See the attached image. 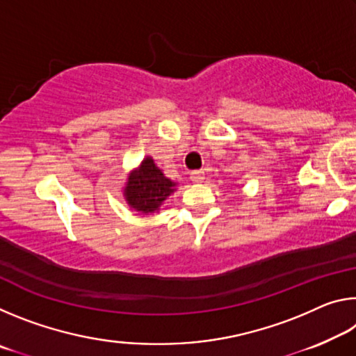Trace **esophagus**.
<instances>
[{"instance_id": "esophagus-1", "label": "esophagus", "mask_w": 356, "mask_h": 356, "mask_svg": "<svg viewBox=\"0 0 356 356\" xmlns=\"http://www.w3.org/2000/svg\"><path fill=\"white\" fill-rule=\"evenodd\" d=\"M190 179H191L195 184L202 182V180H204V171H193V172L190 174Z\"/></svg>"}]
</instances>
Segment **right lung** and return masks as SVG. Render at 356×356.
Returning <instances> with one entry per match:
<instances>
[{
	"instance_id": "1",
	"label": "right lung",
	"mask_w": 356,
	"mask_h": 356,
	"mask_svg": "<svg viewBox=\"0 0 356 356\" xmlns=\"http://www.w3.org/2000/svg\"><path fill=\"white\" fill-rule=\"evenodd\" d=\"M174 190L176 182L165 177L152 156H146L141 165L130 172L125 182L124 196L129 206L136 212L154 213Z\"/></svg>"
}]
</instances>
